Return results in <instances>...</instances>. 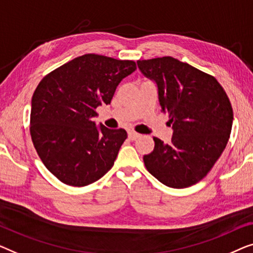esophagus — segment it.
Returning <instances> with one entry per match:
<instances>
[{
  "label": "esophagus",
  "instance_id": "34e87169",
  "mask_svg": "<svg viewBox=\"0 0 253 253\" xmlns=\"http://www.w3.org/2000/svg\"><path fill=\"white\" fill-rule=\"evenodd\" d=\"M138 137H140V134L136 133V131H134V130L128 131V138H129V140L134 141V140H136V138H138Z\"/></svg>",
  "mask_w": 253,
  "mask_h": 253
}]
</instances>
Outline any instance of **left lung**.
Masks as SVG:
<instances>
[{
    "label": "left lung",
    "instance_id": "obj_1",
    "mask_svg": "<svg viewBox=\"0 0 253 253\" xmlns=\"http://www.w3.org/2000/svg\"><path fill=\"white\" fill-rule=\"evenodd\" d=\"M158 87L162 112L169 115V143L154 137L155 149L144 165L167 187L187 188L208 175L228 143L233 108L214 77L173 57L137 60Z\"/></svg>",
    "mask_w": 253,
    "mask_h": 253
}]
</instances>
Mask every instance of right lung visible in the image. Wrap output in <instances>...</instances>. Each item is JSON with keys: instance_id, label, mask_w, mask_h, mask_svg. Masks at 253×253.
Returning a JSON list of instances; mask_svg holds the SVG:
<instances>
[{"instance_id": "right-lung-1", "label": "right lung", "mask_w": 253, "mask_h": 253, "mask_svg": "<svg viewBox=\"0 0 253 253\" xmlns=\"http://www.w3.org/2000/svg\"><path fill=\"white\" fill-rule=\"evenodd\" d=\"M135 70L134 60L86 54L57 67L38 84L31 137L42 163L63 183L84 187L111 169L127 133L96 127L92 118Z\"/></svg>"}]
</instances>
